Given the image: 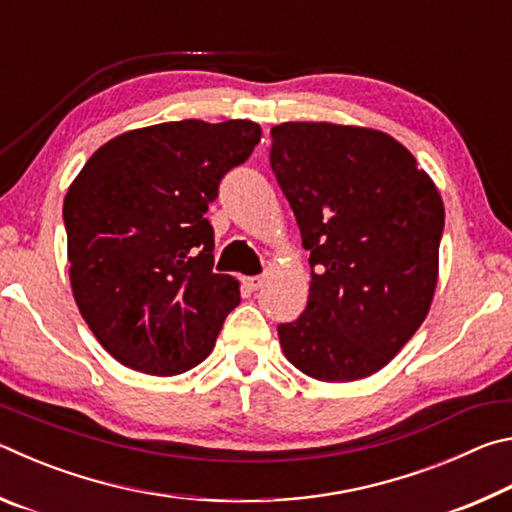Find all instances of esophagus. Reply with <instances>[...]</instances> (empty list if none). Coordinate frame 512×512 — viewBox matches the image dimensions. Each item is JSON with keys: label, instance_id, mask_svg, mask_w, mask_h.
Wrapping results in <instances>:
<instances>
[{"label": "esophagus", "instance_id": "34e87169", "mask_svg": "<svg viewBox=\"0 0 512 512\" xmlns=\"http://www.w3.org/2000/svg\"><path fill=\"white\" fill-rule=\"evenodd\" d=\"M262 282H264V277H262V275L244 277V280H241V284H244V287H246L248 291H257L259 287H262Z\"/></svg>", "mask_w": 512, "mask_h": 512}]
</instances>
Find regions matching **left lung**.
<instances>
[{"label": "left lung", "instance_id": "1", "mask_svg": "<svg viewBox=\"0 0 512 512\" xmlns=\"http://www.w3.org/2000/svg\"><path fill=\"white\" fill-rule=\"evenodd\" d=\"M271 169L309 250L302 314L277 325L293 366L354 381L391 361L427 316L445 207L391 135L325 121L271 128Z\"/></svg>", "mask_w": 512, "mask_h": 512}]
</instances>
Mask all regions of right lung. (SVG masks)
Here are the masks:
<instances>
[{"instance_id":"obj_1","label":"right lung","mask_w":512,"mask_h":512,"mask_svg":"<svg viewBox=\"0 0 512 512\" xmlns=\"http://www.w3.org/2000/svg\"><path fill=\"white\" fill-rule=\"evenodd\" d=\"M262 137L255 121H169L115 137L85 162L63 205L69 280L112 357L178 375L212 352L239 282L214 273L207 205Z\"/></svg>"}]
</instances>
